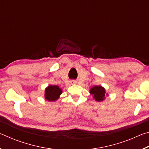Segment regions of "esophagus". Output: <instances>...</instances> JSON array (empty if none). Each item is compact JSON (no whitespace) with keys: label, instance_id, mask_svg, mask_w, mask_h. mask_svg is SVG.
Here are the masks:
<instances>
[{"label":"esophagus","instance_id":"obj_1","mask_svg":"<svg viewBox=\"0 0 149 149\" xmlns=\"http://www.w3.org/2000/svg\"><path fill=\"white\" fill-rule=\"evenodd\" d=\"M71 83H72V84H75V81H71Z\"/></svg>","mask_w":149,"mask_h":149}]
</instances>
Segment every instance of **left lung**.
<instances>
[{
    "label": "left lung",
    "mask_w": 149,
    "mask_h": 149,
    "mask_svg": "<svg viewBox=\"0 0 149 149\" xmlns=\"http://www.w3.org/2000/svg\"><path fill=\"white\" fill-rule=\"evenodd\" d=\"M91 94L93 95V98L97 101H102L105 99V90L101 86H95L90 91Z\"/></svg>",
    "instance_id": "1"
}]
</instances>
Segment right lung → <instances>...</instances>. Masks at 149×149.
Masks as SVG:
<instances>
[{
    "label": "right lung",
    "mask_w": 149,
    "mask_h": 149,
    "mask_svg": "<svg viewBox=\"0 0 149 149\" xmlns=\"http://www.w3.org/2000/svg\"><path fill=\"white\" fill-rule=\"evenodd\" d=\"M62 94V89L57 85H49L45 89V99L49 101H54L58 99Z\"/></svg>",
    "instance_id": "right-lung-1"
}]
</instances>
